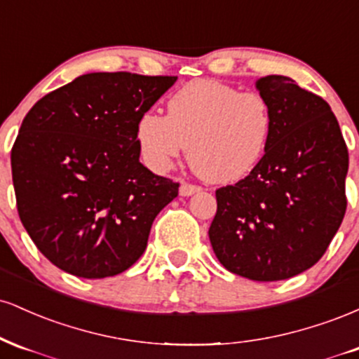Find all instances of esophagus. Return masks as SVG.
<instances>
[{
  "label": "esophagus",
  "instance_id": "1",
  "mask_svg": "<svg viewBox=\"0 0 359 359\" xmlns=\"http://www.w3.org/2000/svg\"><path fill=\"white\" fill-rule=\"evenodd\" d=\"M203 191V189L199 187V185H192V184H182L180 185V196H184V197H189V196H192V194H197V192H201Z\"/></svg>",
  "mask_w": 359,
  "mask_h": 359
}]
</instances>
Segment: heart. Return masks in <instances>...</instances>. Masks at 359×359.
I'll return each mask as SVG.
<instances>
[{
  "instance_id": "b5f03b06",
  "label": "heart",
  "mask_w": 359,
  "mask_h": 359,
  "mask_svg": "<svg viewBox=\"0 0 359 359\" xmlns=\"http://www.w3.org/2000/svg\"><path fill=\"white\" fill-rule=\"evenodd\" d=\"M273 116L258 93L212 79L189 82L167 101V116L140 114L135 137L151 170L167 172L189 147V162L209 182L245 179L270 145Z\"/></svg>"
}]
</instances>
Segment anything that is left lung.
I'll list each match as a JSON object with an SVG mask.
<instances>
[{
  "label": "left lung",
  "mask_w": 359,
  "mask_h": 359,
  "mask_svg": "<svg viewBox=\"0 0 359 359\" xmlns=\"http://www.w3.org/2000/svg\"><path fill=\"white\" fill-rule=\"evenodd\" d=\"M273 116L262 163L216 191L209 240L226 270L277 282L319 262L346 212L349 156L331 106L285 76L257 81Z\"/></svg>",
  "instance_id": "obj_1"
}]
</instances>
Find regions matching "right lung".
I'll return each mask as SVG.
<instances>
[{
	"instance_id": "add662e5",
	"label": "right lung",
	"mask_w": 359,
	"mask_h": 359,
	"mask_svg": "<svg viewBox=\"0 0 359 359\" xmlns=\"http://www.w3.org/2000/svg\"><path fill=\"white\" fill-rule=\"evenodd\" d=\"M175 81L84 74L25 116L11 148L16 208L36 248L60 270L114 277L143 255L179 184L140 163L135 126Z\"/></svg>"
}]
</instances>
